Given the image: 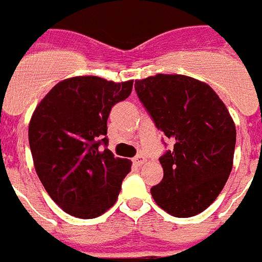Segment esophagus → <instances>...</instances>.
Returning <instances> with one entry per match:
<instances>
[{
	"label": "esophagus",
	"mask_w": 262,
	"mask_h": 262,
	"mask_svg": "<svg viewBox=\"0 0 262 262\" xmlns=\"http://www.w3.org/2000/svg\"><path fill=\"white\" fill-rule=\"evenodd\" d=\"M145 161H146V158H145L144 156H137V157H134L133 158V163L136 166H141V165H144L145 163Z\"/></svg>",
	"instance_id": "1"
}]
</instances>
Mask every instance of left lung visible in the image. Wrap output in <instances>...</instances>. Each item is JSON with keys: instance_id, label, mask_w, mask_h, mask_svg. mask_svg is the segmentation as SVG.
<instances>
[{"instance_id": "1", "label": "left lung", "mask_w": 262, "mask_h": 262, "mask_svg": "<svg viewBox=\"0 0 262 262\" xmlns=\"http://www.w3.org/2000/svg\"><path fill=\"white\" fill-rule=\"evenodd\" d=\"M154 124L174 141L159 162L163 179L150 192L175 217L203 212L219 196L233 165L235 122L208 84L158 74L134 84Z\"/></svg>"}]
</instances>
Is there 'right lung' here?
I'll return each instance as SVG.
<instances>
[{"mask_svg": "<svg viewBox=\"0 0 262 262\" xmlns=\"http://www.w3.org/2000/svg\"><path fill=\"white\" fill-rule=\"evenodd\" d=\"M132 88L133 80L70 77L31 116L29 144L36 174L51 199L75 217L93 219L109 210L130 171V161L115 158L106 147V121Z\"/></svg>", "mask_w": 262, "mask_h": 262, "instance_id": "add662e5", "label": "right lung"}]
</instances>
